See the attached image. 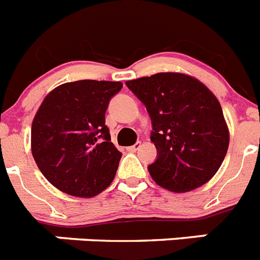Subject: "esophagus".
<instances>
[{
    "label": "esophagus",
    "instance_id": "esophagus-1",
    "mask_svg": "<svg viewBox=\"0 0 260 260\" xmlns=\"http://www.w3.org/2000/svg\"><path fill=\"white\" fill-rule=\"evenodd\" d=\"M139 148H141V142H137L135 145H133V146H130V147H127V151L135 152V151H138Z\"/></svg>",
    "mask_w": 260,
    "mask_h": 260
}]
</instances>
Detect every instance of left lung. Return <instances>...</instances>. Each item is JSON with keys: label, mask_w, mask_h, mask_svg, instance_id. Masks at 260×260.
<instances>
[{"label": "left lung", "mask_w": 260, "mask_h": 260, "mask_svg": "<svg viewBox=\"0 0 260 260\" xmlns=\"http://www.w3.org/2000/svg\"><path fill=\"white\" fill-rule=\"evenodd\" d=\"M151 118L155 183L172 192L196 189L212 179L229 147V128L217 97L184 73L161 72L126 81Z\"/></svg>", "instance_id": "8db88e82"}]
</instances>
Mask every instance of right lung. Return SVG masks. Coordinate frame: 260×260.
Instances as JSON below:
<instances>
[{
    "label": "right lung",
    "mask_w": 260,
    "mask_h": 260,
    "mask_svg": "<svg viewBox=\"0 0 260 260\" xmlns=\"http://www.w3.org/2000/svg\"><path fill=\"white\" fill-rule=\"evenodd\" d=\"M119 81L79 80L48 93L31 126V151L44 177L76 197H93L110 185L122 154L105 125Z\"/></svg>",
    "instance_id": "right-lung-1"
}]
</instances>
